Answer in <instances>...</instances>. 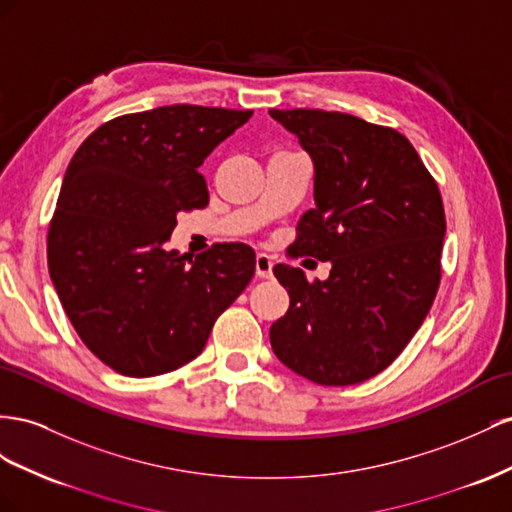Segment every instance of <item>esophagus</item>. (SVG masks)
I'll return each instance as SVG.
<instances>
[{"instance_id":"obj_1","label":"esophagus","mask_w":512,"mask_h":512,"mask_svg":"<svg viewBox=\"0 0 512 512\" xmlns=\"http://www.w3.org/2000/svg\"><path fill=\"white\" fill-rule=\"evenodd\" d=\"M272 266H274V261H272L270 255L259 253L255 257V274L259 276V279H270V276H272Z\"/></svg>"}]
</instances>
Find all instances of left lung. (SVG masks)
<instances>
[{
  "label": "left lung",
  "instance_id": "obj_1",
  "mask_svg": "<svg viewBox=\"0 0 512 512\" xmlns=\"http://www.w3.org/2000/svg\"><path fill=\"white\" fill-rule=\"evenodd\" d=\"M315 165V208L289 246L330 261L326 281L274 266L289 309L270 328L276 358L321 386L382 373L425 321L442 279L440 188L399 130L321 109H270Z\"/></svg>",
  "mask_w": 512,
  "mask_h": 512
}]
</instances>
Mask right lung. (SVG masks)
Wrapping results in <instances>:
<instances>
[{"mask_svg": "<svg viewBox=\"0 0 512 512\" xmlns=\"http://www.w3.org/2000/svg\"><path fill=\"white\" fill-rule=\"evenodd\" d=\"M253 111L171 105L109 120L72 156L49 225V274L90 352L128 377L175 371L255 274L240 242L195 259L167 240L206 208L199 167Z\"/></svg>", "mask_w": 512, "mask_h": 512, "instance_id": "add662e5", "label": "right lung"}]
</instances>
